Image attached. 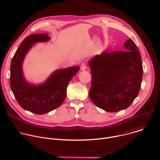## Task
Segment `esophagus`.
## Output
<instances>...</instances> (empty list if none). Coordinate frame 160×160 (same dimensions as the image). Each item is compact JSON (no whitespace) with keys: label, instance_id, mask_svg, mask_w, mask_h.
Wrapping results in <instances>:
<instances>
[{"label":"esophagus","instance_id":"1","mask_svg":"<svg viewBox=\"0 0 160 160\" xmlns=\"http://www.w3.org/2000/svg\"><path fill=\"white\" fill-rule=\"evenodd\" d=\"M80 69H81V70H85L87 69V65H86V63H82L81 64Z\"/></svg>","mask_w":160,"mask_h":160}]
</instances>
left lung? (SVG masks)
<instances>
[{
  "instance_id": "1",
  "label": "left lung",
  "mask_w": 160,
  "mask_h": 160,
  "mask_svg": "<svg viewBox=\"0 0 160 160\" xmlns=\"http://www.w3.org/2000/svg\"><path fill=\"white\" fill-rule=\"evenodd\" d=\"M125 51H104L88 62L92 84V102L106 112L126 109L139 94L142 65L139 50L132 39L127 40Z\"/></svg>"
}]
</instances>
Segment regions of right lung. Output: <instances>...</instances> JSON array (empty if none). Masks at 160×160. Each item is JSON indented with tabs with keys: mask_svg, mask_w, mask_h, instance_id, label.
I'll return each instance as SVG.
<instances>
[{
	"mask_svg": "<svg viewBox=\"0 0 160 160\" xmlns=\"http://www.w3.org/2000/svg\"><path fill=\"white\" fill-rule=\"evenodd\" d=\"M50 39L44 33L27 36L16 51L11 64L10 86L15 98L22 108L39 115L55 110L63 103L67 85L80 70L78 66L57 70L39 84L27 81L22 70L27 53L36 42H46Z\"/></svg>",
	"mask_w": 160,
	"mask_h": 160,
	"instance_id": "obj_1",
	"label": "right lung"
}]
</instances>
